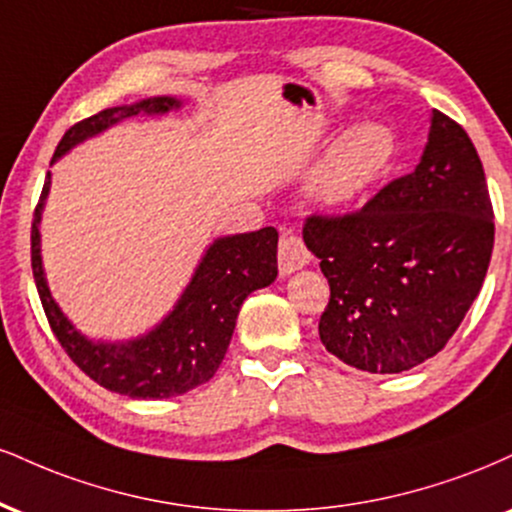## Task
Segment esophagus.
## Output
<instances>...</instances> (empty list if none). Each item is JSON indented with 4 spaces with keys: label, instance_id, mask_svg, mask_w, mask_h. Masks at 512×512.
Masks as SVG:
<instances>
[{
    "label": "esophagus",
    "instance_id": "esophagus-1",
    "mask_svg": "<svg viewBox=\"0 0 512 512\" xmlns=\"http://www.w3.org/2000/svg\"><path fill=\"white\" fill-rule=\"evenodd\" d=\"M310 262V252H307L305 243L295 233H281L279 240V272L291 274L303 269Z\"/></svg>",
    "mask_w": 512,
    "mask_h": 512
}]
</instances>
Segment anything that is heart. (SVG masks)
<instances>
[{
  "instance_id": "b5f03b06",
  "label": "heart",
  "mask_w": 512,
  "mask_h": 512,
  "mask_svg": "<svg viewBox=\"0 0 512 512\" xmlns=\"http://www.w3.org/2000/svg\"><path fill=\"white\" fill-rule=\"evenodd\" d=\"M391 152V133L379 123L350 128L312 171L310 193L322 205H348L384 171Z\"/></svg>"
}]
</instances>
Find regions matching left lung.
Listing matches in <instances>:
<instances>
[{
    "label": "left lung",
    "instance_id": "left-lung-1",
    "mask_svg": "<svg viewBox=\"0 0 512 512\" xmlns=\"http://www.w3.org/2000/svg\"><path fill=\"white\" fill-rule=\"evenodd\" d=\"M303 238L331 288L324 348L372 374L422 365L458 331L494 250V207L470 135L434 109L412 174L353 212L310 214Z\"/></svg>",
    "mask_w": 512,
    "mask_h": 512
}]
</instances>
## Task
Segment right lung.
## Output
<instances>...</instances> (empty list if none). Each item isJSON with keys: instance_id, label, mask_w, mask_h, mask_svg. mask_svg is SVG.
Here are the masks:
<instances>
[{"instance_id": "1", "label": "right lung", "mask_w": 512, "mask_h": 512, "mask_svg": "<svg viewBox=\"0 0 512 512\" xmlns=\"http://www.w3.org/2000/svg\"><path fill=\"white\" fill-rule=\"evenodd\" d=\"M178 107L171 97H150L131 107H112L78 121L64 133L54 150L52 162L88 135L100 133L112 123L138 114H162ZM49 190V171L30 229V264L38 286L42 310L64 353L76 362L80 372L107 391L128 398H169L186 393L214 377L226 348H229L240 305L257 288L269 286L279 274L276 269L274 226L219 238L207 250L205 260L178 300L176 310L155 331L131 343H90L61 315L49 295L40 262V209Z\"/></svg>"}]
</instances>
